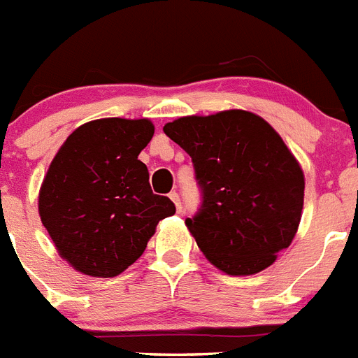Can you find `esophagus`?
<instances>
[{"instance_id":"34e87169","label":"esophagus","mask_w":358,"mask_h":358,"mask_svg":"<svg viewBox=\"0 0 358 358\" xmlns=\"http://www.w3.org/2000/svg\"><path fill=\"white\" fill-rule=\"evenodd\" d=\"M170 199H172V202H173V204H176V210L179 211V213H181L182 206H181V199H179V195H177L176 192H172V194H170Z\"/></svg>"}]
</instances>
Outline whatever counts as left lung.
Returning <instances> with one entry per match:
<instances>
[{"label": "left lung", "instance_id": "left-lung-1", "mask_svg": "<svg viewBox=\"0 0 358 358\" xmlns=\"http://www.w3.org/2000/svg\"><path fill=\"white\" fill-rule=\"evenodd\" d=\"M189 154L202 206L186 227L211 265L251 276L273 265L301 222L305 173L262 116L242 109L182 116L163 127Z\"/></svg>", "mask_w": 358, "mask_h": 358}]
</instances>
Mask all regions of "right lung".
<instances>
[{"mask_svg":"<svg viewBox=\"0 0 358 358\" xmlns=\"http://www.w3.org/2000/svg\"><path fill=\"white\" fill-rule=\"evenodd\" d=\"M154 136L147 118L93 120L71 132L39 189V217L57 252L75 271L115 278L134 264L159 220L176 213L152 194L138 159Z\"/></svg>","mask_w":358,"mask_h":358,"instance_id":"1","label":"right lung"}]
</instances>
